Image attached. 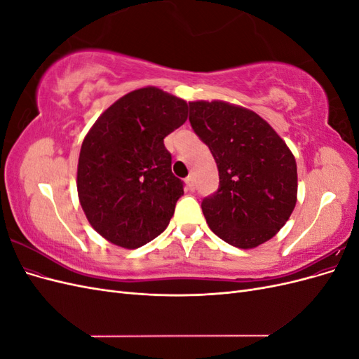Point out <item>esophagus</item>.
Here are the masks:
<instances>
[{
    "instance_id": "1",
    "label": "esophagus",
    "mask_w": 359,
    "mask_h": 359,
    "mask_svg": "<svg viewBox=\"0 0 359 359\" xmlns=\"http://www.w3.org/2000/svg\"><path fill=\"white\" fill-rule=\"evenodd\" d=\"M186 187H187V190H190V191L194 190V180H193L191 175L186 178Z\"/></svg>"
}]
</instances>
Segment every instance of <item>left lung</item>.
<instances>
[{
    "mask_svg": "<svg viewBox=\"0 0 359 359\" xmlns=\"http://www.w3.org/2000/svg\"><path fill=\"white\" fill-rule=\"evenodd\" d=\"M190 124L208 145L220 186L202 201L210 229L238 248H255L286 224L297 205L292 151L262 116L222 100L190 102Z\"/></svg>",
    "mask_w": 359,
    "mask_h": 359,
    "instance_id": "obj_1",
    "label": "left lung"
}]
</instances>
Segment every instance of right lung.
Segmentation results:
<instances>
[{"label": "right lung", "mask_w": 359, "mask_h": 359, "mask_svg": "<svg viewBox=\"0 0 359 359\" xmlns=\"http://www.w3.org/2000/svg\"><path fill=\"white\" fill-rule=\"evenodd\" d=\"M187 114L186 100L145 86L118 99L86 133L76 186L86 219L104 240L133 250L168 227L184 190L163 139Z\"/></svg>", "instance_id": "1"}]
</instances>
